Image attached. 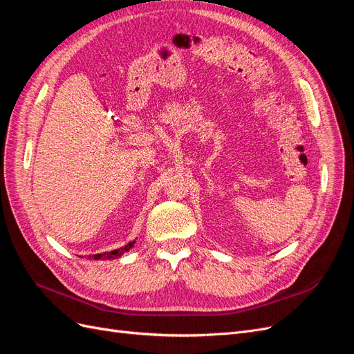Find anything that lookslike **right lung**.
Wrapping results in <instances>:
<instances>
[{"label":"right lung","mask_w":354,"mask_h":354,"mask_svg":"<svg viewBox=\"0 0 354 354\" xmlns=\"http://www.w3.org/2000/svg\"><path fill=\"white\" fill-rule=\"evenodd\" d=\"M134 243H136V241H131V242H128L125 246H121V248H118V250L108 251V252H100V254H93V255H90V259H94V260H113V259H120V257L124 252L130 251L133 248ZM80 257H82V255H80Z\"/></svg>","instance_id":"1"}]
</instances>
